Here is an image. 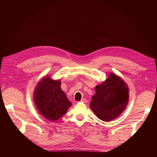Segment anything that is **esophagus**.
<instances>
[{"label":"esophagus","mask_w":157,"mask_h":157,"mask_svg":"<svg viewBox=\"0 0 157 157\" xmlns=\"http://www.w3.org/2000/svg\"><path fill=\"white\" fill-rule=\"evenodd\" d=\"M80 101L82 102V103H86V98H82Z\"/></svg>","instance_id":"1"}]
</instances>
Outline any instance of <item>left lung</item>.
Listing matches in <instances>:
<instances>
[{"instance_id":"obj_1","label":"left lung","mask_w":157,"mask_h":157,"mask_svg":"<svg viewBox=\"0 0 157 157\" xmlns=\"http://www.w3.org/2000/svg\"><path fill=\"white\" fill-rule=\"evenodd\" d=\"M90 107L98 118L109 122L121 115L128 102L127 84L117 75L111 73L100 85L95 88Z\"/></svg>"}]
</instances>
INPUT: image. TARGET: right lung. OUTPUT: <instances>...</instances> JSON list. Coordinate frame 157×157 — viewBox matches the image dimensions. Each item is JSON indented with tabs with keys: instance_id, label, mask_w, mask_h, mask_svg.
<instances>
[{
	"instance_id": "1",
	"label": "right lung",
	"mask_w": 157,
	"mask_h": 157,
	"mask_svg": "<svg viewBox=\"0 0 157 157\" xmlns=\"http://www.w3.org/2000/svg\"><path fill=\"white\" fill-rule=\"evenodd\" d=\"M60 86L59 80L46 77L38 83L34 92L33 98L38 111L51 121L59 119L72 105Z\"/></svg>"
}]
</instances>
